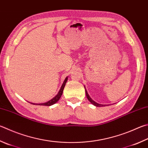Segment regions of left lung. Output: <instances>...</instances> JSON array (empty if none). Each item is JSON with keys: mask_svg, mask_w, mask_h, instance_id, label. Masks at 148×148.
<instances>
[{"mask_svg": "<svg viewBox=\"0 0 148 148\" xmlns=\"http://www.w3.org/2000/svg\"><path fill=\"white\" fill-rule=\"evenodd\" d=\"M84 87H85V93H86V96H87V99H88V100L91 103H92V105H94V106H96V107H104V106H107V105H103V104H100V103H96V101H94V100H92V99L90 97V96L88 95V92H87V90H86V88H85V86H84Z\"/></svg>", "mask_w": 148, "mask_h": 148, "instance_id": "obj_1", "label": "left lung"}]
</instances>
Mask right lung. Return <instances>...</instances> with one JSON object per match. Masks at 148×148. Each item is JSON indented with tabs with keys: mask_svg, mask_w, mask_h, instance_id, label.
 Returning <instances> with one entry per match:
<instances>
[{
	"mask_svg": "<svg viewBox=\"0 0 148 148\" xmlns=\"http://www.w3.org/2000/svg\"><path fill=\"white\" fill-rule=\"evenodd\" d=\"M67 79H68V76L66 77V78L64 80V82L63 83L62 85H61L60 90H59L58 93L57 94V95H56V96H54L53 98L51 99L50 100L48 101L47 102H45V103H30L32 104H34V105H37V106H52V105L55 104L56 102H58L60 100L61 95H62L63 94V91L64 89V87H65L66 83L67 82Z\"/></svg>",
	"mask_w": 148,
	"mask_h": 148,
	"instance_id": "1",
	"label": "right lung"
}]
</instances>
